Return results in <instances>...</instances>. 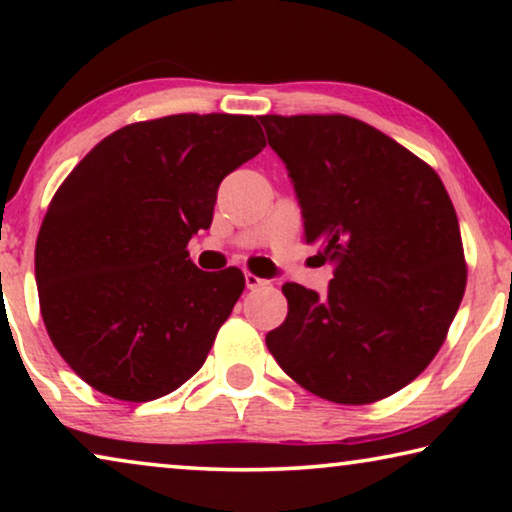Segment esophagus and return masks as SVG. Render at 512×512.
<instances>
[{"instance_id": "1", "label": "esophagus", "mask_w": 512, "mask_h": 512, "mask_svg": "<svg viewBox=\"0 0 512 512\" xmlns=\"http://www.w3.org/2000/svg\"><path fill=\"white\" fill-rule=\"evenodd\" d=\"M244 282H247V289H258V286H265L268 282L261 277H256L254 272H244Z\"/></svg>"}]
</instances>
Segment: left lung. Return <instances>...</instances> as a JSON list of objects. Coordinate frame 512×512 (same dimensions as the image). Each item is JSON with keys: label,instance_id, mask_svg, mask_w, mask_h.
Masks as SVG:
<instances>
[{"label": "left lung", "instance_id": "8db88e82", "mask_svg": "<svg viewBox=\"0 0 512 512\" xmlns=\"http://www.w3.org/2000/svg\"><path fill=\"white\" fill-rule=\"evenodd\" d=\"M333 268L328 296L284 284L289 314L265 335L282 370L340 405L410 384L447 338L466 291L459 221L422 158L359 118L261 116Z\"/></svg>", "mask_w": 512, "mask_h": 512}]
</instances>
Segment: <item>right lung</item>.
Listing matches in <instances>:
<instances>
[{
  "instance_id": "obj_1",
  "label": "right lung",
  "mask_w": 512,
  "mask_h": 512,
  "mask_svg": "<svg viewBox=\"0 0 512 512\" xmlns=\"http://www.w3.org/2000/svg\"><path fill=\"white\" fill-rule=\"evenodd\" d=\"M263 146L254 116L174 114L111 132L62 181L34 272L46 331L83 382L146 403L202 368L244 275L195 268L186 247L223 177Z\"/></svg>"
}]
</instances>
